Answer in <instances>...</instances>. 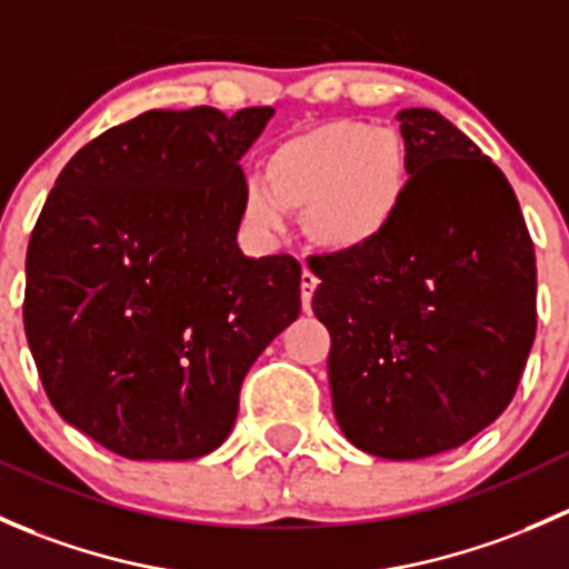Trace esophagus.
<instances>
[{
	"instance_id": "esophagus-1",
	"label": "esophagus",
	"mask_w": 569,
	"mask_h": 569,
	"mask_svg": "<svg viewBox=\"0 0 569 569\" xmlns=\"http://www.w3.org/2000/svg\"><path fill=\"white\" fill-rule=\"evenodd\" d=\"M319 286V278L311 272V269H302V278H300V291H302V308H311V300H313V291H317Z\"/></svg>"
}]
</instances>
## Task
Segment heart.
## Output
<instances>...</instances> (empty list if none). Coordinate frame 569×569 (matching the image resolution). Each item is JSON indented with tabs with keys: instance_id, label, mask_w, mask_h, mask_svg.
<instances>
[{
	"instance_id": "b5f03b06",
	"label": "heart",
	"mask_w": 569,
	"mask_h": 569,
	"mask_svg": "<svg viewBox=\"0 0 569 569\" xmlns=\"http://www.w3.org/2000/svg\"><path fill=\"white\" fill-rule=\"evenodd\" d=\"M410 181L407 146L393 129L330 120L280 142L263 181L244 187L242 209L258 231L278 233L286 209L306 211V233L330 256L380 242L399 217Z\"/></svg>"
}]
</instances>
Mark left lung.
Segmentation results:
<instances>
[{
  "label": "left lung",
  "instance_id": "obj_1",
  "mask_svg": "<svg viewBox=\"0 0 569 569\" xmlns=\"http://www.w3.org/2000/svg\"><path fill=\"white\" fill-rule=\"evenodd\" d=\"M410 162L386 237L311 263L332 412L355 449L421 460L468 443L518 391L537 261L507 176L451 120L396 114Z\"/></svg>",
  "mask_w": 569,
  "mask_h": 569
}]
</instances>
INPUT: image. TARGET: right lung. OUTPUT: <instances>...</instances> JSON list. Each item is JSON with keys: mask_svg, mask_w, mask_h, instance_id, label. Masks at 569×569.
<instances>
[{"mask_svg": "<svg viewBox=\"0 0 569 569\" xmlns=\"http://www.w3.org/2000/svg\"><path fill=\"white\" fill-rule=\"evenodd\" d=\"M272 114L148 109L73 153L46 198L27 343L62 421L126 460L222 446L244 375L300 317V263L237 242L239 159Z\"/></svg>", "mask_w": 569, "mask_h": 569, "instance_id": "obj_1", "label": "right lung"}]
</instances>
